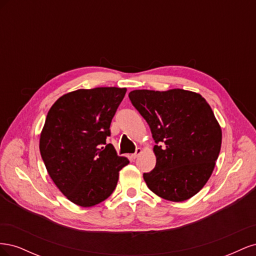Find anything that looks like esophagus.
<instances>
[{
  "label": "esophagus",
  "mask_w": 256,
  "mask_h": 256,
  "mask_svg": "<svg viewBox=\"0 0 256 256\" xmlns=\"http://www.w3.org/2000/svg\"><path fill=\"white\" fill-rule=\"evenodd\" d=\"M141 152H142V150L140 148V147H138V148L136 150V152L131 154V157H132L134 159H136V158H138V154H140Z\"/></svg>",
  "instance_id": "34e87169"
}]
</instances>
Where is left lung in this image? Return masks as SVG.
<instances>
[{"mask_svg":"<svg viewBox=\"0 0 256 256\" xmlns=\"http://www.w3.org/2000/svg\"><path fill=\"white\" fill-rule=\"evenodd\" d=\"M132 106L148 124L156 145V166L144 173L154 194L182 202L202 189L216 166L222 131L210 106L194 92L136 90Z\"/></svg>","mask_w":256,"mask_h":256,"instance_id":"left-lung-1","label":"left lung"}]
</instances>
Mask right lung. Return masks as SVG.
I'll list each match as a JSON object with an SVG mask.
<instances>
[{
    "instance_id": "right-lung-1",
    "label": "right lung",
    "mask_w": 256,
    "mask_h": 256,
    "mask_svg": "<svg viewBox=\"0 0 256 256\" xmlns=\"http://www.w3.org/2000/svg\"><path fill=\"white\" fill-rule=\"evenodd\" d=\"M127 90H78L60 97L48 112L40 150L53 182L70 202L90 207L114 191L129 164L106 143L110 125Z\"/></svg>"
}]
</instances>
